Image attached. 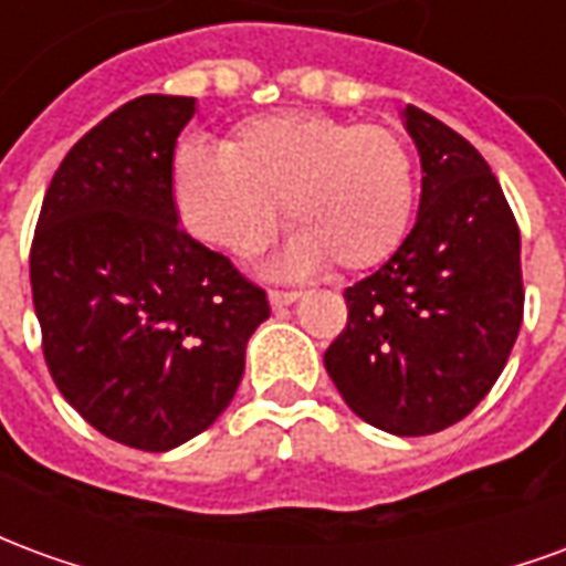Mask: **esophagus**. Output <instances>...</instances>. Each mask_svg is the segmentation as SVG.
<instances>
[{
  "instance_id": "34e87169",
  "label": "esophagus",
  "mask_w": 566,
  "mask_h": 566,
  "mask_svg": "<svg viewBox=\"0 0 566 566\" xmlns=\"http://www.w3.org/2000/svg\"><path fill=\"white\" fill-rule=\"evenodd\" d=\"M270 306L272 308H284V306H291L296 300V291H270Z\"/></svg>"
}]
</instances>
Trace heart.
Wrapping results in <instances>:
<instances>
[{"mask_svg":"<svg viewBox=\"0 0 566 566\" xmlns=\"http://www.w3.org/2000/svg\"><path fill=\"white\" fill-rule=\"evenodd\" d=\"M178 218L199 242L251 258L279 221L294 227L284 272L369 270L403 242L416 209V163L379 124L318 112L248 117L223 142H187L172 163Z\"/></svg>","mask_w":566,"mask_h":566,"instance_id":"1","label":"heart"}]
</instances>
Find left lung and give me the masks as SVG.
<instances>
[{"label": "left lung", "mask_w": 566, "mask_h": 566, "mask_svg": "<svg viewBox=\"0 0 566 566\" xmlns=\"http://www.w3.org/2000/svg\"><path fill=\"white\" fill-rule=\"evenodd\" d=\"M421 202L394 258L345 287L348 324L324 352L343 400L394 437L458 424L510 360L524 315L522 235L485 157L416 105Z\"/></svg>", "instance_id": "obj_1"}]
</instances>
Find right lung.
Segmentation results:
<instances>
[{"label":"right lung","mask_w":566,"mask_h":566,"mask_svg":"<svg viewBox=\"0 0 566 566\" xmlns=\"http://www.w3.org/2000/svg\"><path fill=\"white\" fill-rule=\"evenodd\" d=\"M190 96L148 93L69 150L30 251L32 306L56 388L87 424L169 451L214 424L270 303L178 227L175 139Z\"/></svg>","instance_id":"obj_1"}]
</instances>
